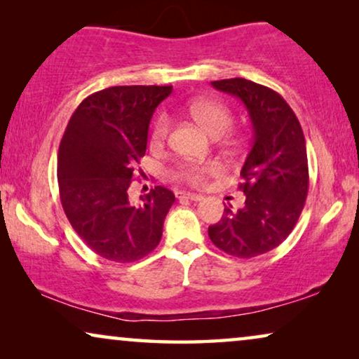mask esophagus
I'll return each mask as SVG.
<instances>
[{
	"label": "esophagus",
	"mask_w": 359,
	"mask_h": 359,
	"mask_svg": "<svg viewBox=\"0 0 359 359\" xmlns=\"http://www.w3.org/2000/svg\"><path fill=\"white\" fill-rule=\"evenodd\" d=\"M176 198H178V199H189V201H201V199H203V196L194 194V193H186V191H180V193H176Z\"/></svg>",
	"instance_id": "34e87169"
}]
</instances>
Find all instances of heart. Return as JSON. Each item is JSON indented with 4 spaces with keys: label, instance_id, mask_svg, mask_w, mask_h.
<instances>
[{
    "label": "heart",
    "instance_id": "b5f03b06",
    "mask_svg": "<svg viewBox=\"0 0 359 359\" xmlns=\"http://www.w3.org/2000/svg\"><path fill=\"white\" fill-rule=\"evenodd\" d=\"M188 114L191 116L196 124L203 127L210 137H220L225 134L232 126L233 116L232 111L229 109L224 102L217 100H209V97H198L193 100L186 107ZM171 130L170 117L166 114H160L156 117L154 126L150 130V145L154 149H161L165 142L168 140ZM220 166L217 163H184L180 165L171 176L176 181H183V183L201 186L208 180L210 175H217Z\"/></svg>",
    "mask_w": 359,
    "mask_h": 359
}]
</instances>
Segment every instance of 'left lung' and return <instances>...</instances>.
Listing matches in <instances>:
<instances>
[{
  "label": "left lung",
  "instance_id": "1",
  "mask_svg": "<svg viewBox=\"0 0 359 359\" xmlns=\"http://www.w3.org/2000/svg\"><path fill=\"white\" fill-rule=\"evenodd\" d=\"M210 85L243 102L253 140L240 171L243 208L227 205L222 219L209 225V238L232 257L253 258L283 243L297 224L309 191L306 139L294 111L271 88L245 78Z\"/></svg>",
  "mask_w": 359,
  "mask_h": 359
}]
</instances>
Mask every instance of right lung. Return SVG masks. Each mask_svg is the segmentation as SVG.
I'll list each match as a JSON object with an SVG mask.
<instances>
[{
    "instance_id": "right-lung-1",
    "label": "right lung",
    "mask_w": 359,
    "mask_h": 359,
    "mask_svg": "<svg viewBox=\"0 0 359 359\" xmlns=\"http://www.w3.org/2000/svg\"><path fill=\"white\" fill-rule=\"evenodd\" d=\"M173 86H111L76 107L58 147L60 201L100 257L132 263L154 252L175 194L155 186L134 205L127 191L147 150L151 116Z\"/></svg>"
}]
</instances>
